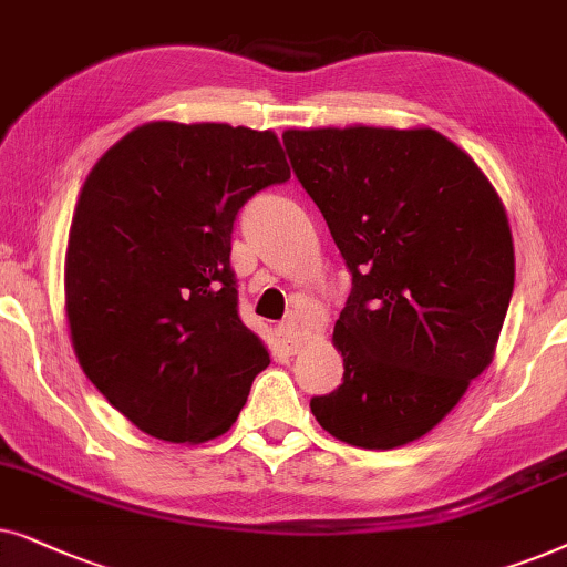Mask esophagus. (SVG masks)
Wrapping results in <instances>:
<instances>
[{"instance_id": "esophagus-1", "label": "esophagus", "mask_w": 567, "mask_h": 567, "mask_svg": "<svg viewBox=\"0 0 567 567\" xmlns=\"http://www.w3.org/2000/svg\"><path fill=\"white\" fill-rule=\"evenodd\" d=\"M277 337H279V347H282L288 354H296L300 347H303V337L296 327V321H282L277 327Z\"/></svg>"}]
</instances>
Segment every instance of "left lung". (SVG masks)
<instances>
[{"label":"left lung","instance_id":"1","mask_svg":"<svg viewBox=\"0 0 567 567\" xmlns=\"http://www.w3.org/2000/svg\"><path fill=\"white\" fill-rule=\"evenodd\" d=\"M292 171L352 275L334 323L342 386L311 399L358 449L417 441L493 360L513 296L508 217L464 150L433 130H290Z\"/></svg>","mask_w":567,"mask_h":567}]
</instances>
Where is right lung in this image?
Wrapping results in <instances>:
<instances>
[{
    "label": "right lung",
    "instance_id": "add662e5",
    "mask_svg": "<svg viewBox=\"0 0 567 567\" xmlns=\"http://www.w3.org/2000/svg\"><path fill=\"white\" fill-rule=\"evenodd\" d=\"M290 178L271 132L153 121L82 186L66 246V319L82 371L142 433L223 435L269 365L238 316L233 223Z\"/></svg>",
    "mask_w": 567,
    "mask_h": 567
}]
</instances>
